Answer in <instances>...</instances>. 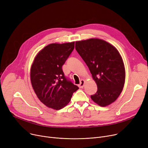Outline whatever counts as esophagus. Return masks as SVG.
Masks as SVG:
<instances>
[{
	"instance_id": "34e87169",
	"label": "esophagus",
	"mask_w": 148,
	"mask_h": 148,
	"mask_svg": "<svg viewBox=\"0 0 148 148\" xmlns=\"http://www.w3.org/2000/svg\"><path fill=\"white\" fill-rule=\"evenodd\" d=\"M84 83H85V81L84 80H82L80 81V83L79 85V86L80 88H83L84 87Z\"/></svg>"
}]
</instances>
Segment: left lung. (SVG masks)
I'll return each instance as SVG.
<instances>
[{
	"label": "left lung",
	"instance_id": "1",
	"mask_svg": "<svg viewBox=\"0 0 148 148\" xmlns=\"http://www.w3.org/2000/svg\"><path fill=\"white\" fill-rule=\"evenodd\" d=\"M75 49L88 66L98 90L91 99L101 107L113 103L122 91L125 70L118 50L98 38L75 42Z\"/></svg>",
	"mask_w": 148,
	"mask_h": 148
}]
</instances>
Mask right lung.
Wrapping results in <instances>:
<instances>
[{"instance_id":"add662e5","label":"right lung","mask_w":148,"mask_h":148,"mask_svg":"<svg viewBox=\"0 0 148 148\" xmlns=\"http://www.w3.org/2000/svg\"><path fill=\"white\" fill-rule=\"evenodd\" d=\"M74 49V42L50 44L35 57L30 69V80L36 95L48 107L60 110L79 89L65 76L62 66Z\"/></svg>"}]
</instances>
